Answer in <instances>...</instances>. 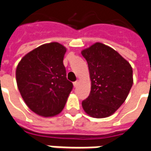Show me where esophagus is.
Masks as SVG:
<instances>
[{
	"label": "esophagus",
	"instance_id": "34e87169",
	"mask_svg": "<svg viewBox=\"0 0 151 151\" xmlns=\"http://www.w3.org/2000/svg\"><path fill=\"white\" fill-rule=\"evenodd\" d=\"M73 84H74V87H77L78 84H79V81H75V82L73 83Z\"/></svg>",
	"mask_w": 151,
	"mask_h": 151
}]
</instances>
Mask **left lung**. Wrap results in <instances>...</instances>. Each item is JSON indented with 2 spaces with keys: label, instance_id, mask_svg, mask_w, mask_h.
Instances as JSON below:
<instances>
[{
  "label": "left lung",
  "instance_id": "left-lung-1",
  "mask_svg": "<svg viewBox=\"0 0 151 151\" xmlns=\"http://www.w3.org/2000/svg\"><path fill=\"white\" fill-rule=\"evenodd\" d=\"M91 80L89 96L82 101L88 115L106 118L120 107L133 84L132 68L127 60L104 44L97 43L82 50Z\"/></svg>",
  "mask_w": 151,
  "mask_h": 151
}]
</instances>
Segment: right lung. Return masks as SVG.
Instances as JSON below:
<instances>
[{"label":"right lung","mask_w":151,"mask_h":151,"mask_svg":"<svg viewBox=\"0 0 151 151\" xmlns=\"http://www.w3.org/2000/svg\"><path fill=\"white\" fill-rule=\"evenodd\" d=\"M67 49L58 42L45 44L22 58L16 81L27 106L37 115L52 117L63 110L73 84L67 81L63 58Z\"/></svg>","instance_id":"1"}]
</instances>
